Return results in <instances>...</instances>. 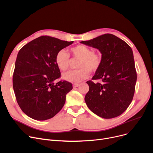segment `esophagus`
I'll return each instance as SVG.
<instances>
[{
  "label": "esophagus",
  "mask_w": 153,
  "mask_h": 153,
  "mask_svg": "<svg viewBox=\"0 0 153 153\" xmlns=\"http://www.w3.org/2000/svg\"><path fill=\"white\" fill-rule=\"evenodd\" d=\"M79 86V84L78 83H74V84H73V87H74V88H76V87H78Z\"/></svg>",
  "instance_id": "esophagus-1"
}]
</instances>
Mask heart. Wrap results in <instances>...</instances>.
Instances as JSON below:
<instances>
[{"label": "heart", "instance_id": "heart-1", "mask_svg": "<svg viewBox=\"0 0 153 153\" xmlns=\"http://www.w3.org/2000/svg\"><path fill=\"white\" fill-rule=\"evenodd\" d=\"M73 58L79 60L76 67L78 69L65 73L62 78L65 81L71 83H79L88 78L90 71L95 72L100 68L101 63V56L94 53L89 47L85 45H77L70 49ZM55 61L56 66L62 71L67 70L71 60L70 55L66 50H59L55 55Z\"/></svg>", "mask_w": 153, "mask_h": 153}]
</instances>
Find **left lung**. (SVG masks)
Segmentation results:
<instances>
[{
    "label": "left lung",
    "instance_id": "1",
    "mask_svg": "<svg viewBox=\"0 0 153 153\" xmlns=\"http://www.w3.org/2000/svg\"><path fill=\"white\" fill-rule=\"evenodd\" d=\"M80 43L101 53V65L92 78L98 82H86L90 88L85 103L100 117H117L128 108L134 96L137 75L133 50L125 41L110 33Z\"/></svg>",
    "mask_w": 153,
    "mask_h": 153
}]
</instances>
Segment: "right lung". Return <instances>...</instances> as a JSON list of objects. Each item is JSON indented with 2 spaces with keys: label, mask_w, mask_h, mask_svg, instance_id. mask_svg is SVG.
<instances>
[{
  "label": "right lung",
  "mask_w": 153,
  "mask_h": 153,
  "mask_svg": "<svg viewBox=\"0 0 153 153\" xmlns=\"http://www.w3.org/2000/svg\"><path fill=\"white\" fill-rule=\"evenodd\" d=\"M74 42L42 36L19 52L13 75V88L17 103L29 117L39 121L53 118L65 105L71 83L60 81L55 58L59 50Z\"/></svg>",
  "instance_id": "1"
}]
</instances>
